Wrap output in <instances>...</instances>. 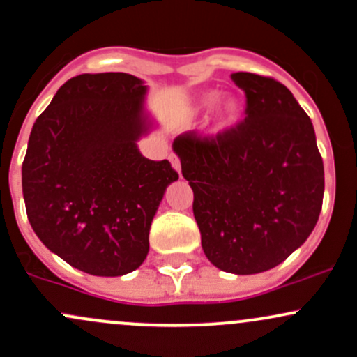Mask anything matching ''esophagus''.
I'll return each mask as SVG.
<instances>
[{"label":"esophagus","instance_id":"34e87169","mask_svg":"<svg viewBox=\"0 0 357 357\" xmlns=\"http://www.w3.org/2000/svg\"><path fill=\"white\" fill-rule=\"evenodd\" d=\"M169 159H171V164H172V167H174L176 171H178L179 174H181V164H179V159H178V155H176V153H171V157H169Z\"/></svg>","mask_w":357,"mask_h":357}]
</instances>
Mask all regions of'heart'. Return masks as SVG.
<instances>
[{
	"label": "heart",
	"mask_w": 357,
	"mask_h": 357,
	"mask_svg": "<svg viewBox=\"0 0 357 357\" xmlns=\"http://www.w3.org/2000/svg\"><path fill=\"white\" fill-rule=\"evenodd\" d=\"M219 99L220 93L215 92V90L204 93L200 99V109L210 111L217 102H219ZM239 114H241V104L234 99L227 100V102L220 107L219 112H217V128H229V126L234 125V123L238 121Z\"/></svg>",
	"instance_id": "1"
}]
</instances>
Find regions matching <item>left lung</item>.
Masks as SVG:
<instances>
[{
    "label": "left lung",
    "mask_w": 357,
    "mask_h": 357,
    "mask_svg": "<svg viewBox=\"0 0 357 357\" xmlns=\"http://www.w3.org/2000/svg\"><path fill=\"white\" fill-rule=\"evenodd\" d=\"M246 118L215 137L179 135L172 147L193 190L202 248L238 275L282 264L306 241L324 204V160L313 125L286 85L238 71Z\"/></svg>",
    "instance_id": "8db88e82"
}]
</instances>
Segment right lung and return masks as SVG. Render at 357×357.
<instances>
[{"label": "right lung", "mask_w": 357, "mask_h": 357, "mask_svg": "<svg viewBox=\"0 0 357 357\" xmlns=\"http://www.w3.org/2000/svg\"><path fill=\"white\" fill-rule=\"evenodd\" d=\"M147 85L128 73H84L36 119L22 164L29 222L47 250L90 275L140 267L164 191L179 178L137 142L152 130Z\"/></svg>", "instance_id": "add662e5"}]
</instances>
